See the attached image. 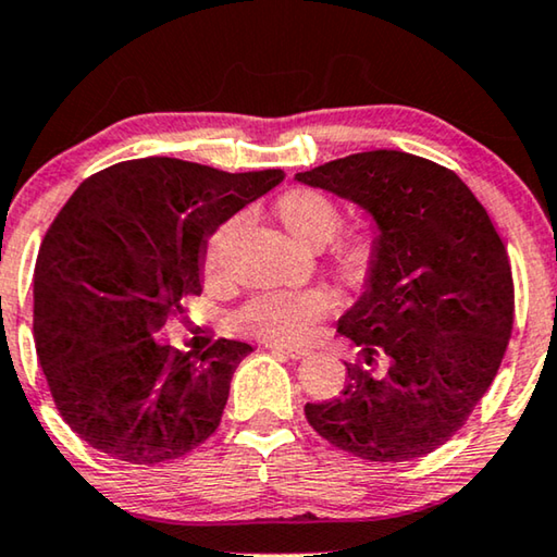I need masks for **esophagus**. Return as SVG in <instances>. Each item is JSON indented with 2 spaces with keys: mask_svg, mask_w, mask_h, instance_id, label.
<instances>
[{
  "mask_svg": "<svg viewBox=\"0 0 557 557\" xmlns=\"http://www.w3.org/2000/svg\"><path fill=\"white\" fill-rule=\"evenodd\" d=\"M269 350H278V354H284L288 358H306L308 356V348H298V346H286V344H273V341H269L267 344Z\"/></svg>",
  "mask_w": 557,
  "mask_h": 557,
  "instance_id": "esophagus-1",
  "label": "esophagus"
}]
</instances>
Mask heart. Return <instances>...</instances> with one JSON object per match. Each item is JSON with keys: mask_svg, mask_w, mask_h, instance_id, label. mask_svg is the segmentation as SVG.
Segmentation results:
<instances>
[{"mask_svg": "<svg viewBox=\"0 0 557 557\" xmlns=\"http://www.w3.org/2000/svg\"><path fill=\"white\" fill-rule=\"evenodd\" d=\"M278 221L290 236L308 246H321L336 234L341 226V209L336 201L315 189H290L276 201ZM242 224V216H231L213 228L203 251V269L213 273L219 269L221 253L228 238ZM329 263L338 286L348 294H363L379 278L383 263L381 231L363 224L333 238ZM333 308L329 290L319 286L296 290H269L251 298L236 313V326L276 341H301L311 333L313 323L326 319Z\"/></svg>", "mask_w": 557, "mask_h": 557, "instance_id": "b5f03b06", "label": "heart"}]
</instances>
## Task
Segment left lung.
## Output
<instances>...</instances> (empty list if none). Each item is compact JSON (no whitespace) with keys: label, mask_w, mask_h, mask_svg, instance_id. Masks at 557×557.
<instances>
[{"label":"left lung","mask_w":557,"mask_h":557,"mask_svg":"<svg viewBox=\"0 0 557 557\" xmlns=\"http://www.w3.org/2000/svg\"><path fill=\"white\" fill-rule=\"evenodd\" d=\"M296 182L361 207L383 238L379 278L338 321L358 348L346 386L306 404L308 423L375 463L433 453L468 421L508 348L506 244L456 171L413 153H350Z\"/></svg>","instance_id":"left-lung-1"}]
</instances>
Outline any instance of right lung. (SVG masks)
<instances>
[{
  "instance_id": "obj_1",
  "label": "right lung",
  "mask_w": 557,
  "mask_h": 557,
  "mask_svg": "<svg viewBox=\"0 0 557 557\" xmlns=\"http://www.w3.org/2000/svg\"><path fill=\"white\" fill-rule=\"evenodd\" d=\"M284 182L149 157L89 176L49 226L34 269V341L51 398L107 456L157 466L221 423L244 341L161 338L201 294L207 238Z\"/></svg>"
}]
</instances>
